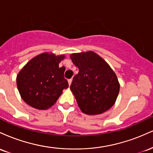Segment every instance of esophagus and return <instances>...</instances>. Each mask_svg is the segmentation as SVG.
I'll return each mask as SVG.
<instances>
[{
  "label": "esophagus",
  "mask_w": 153,
  "mask_h": 153,
  "mask_svg": "<svg viewBox=\"0 0 153 153\" xmlns=\"http://www.w3.org/2000/svg\"><path fill=\"white\" fill-rule=\"evenodd\" d=\"M72 81H73V79H69V80H68V84H69V85H71V83H72Z\"/></svg>",
  "instance_id": "esophagus-1"
}]
</instances>
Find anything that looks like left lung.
Returning <instances> with one entry per match:
<instances>
[{"label":"left lung","instance_id":"1","mask_svg":"<svg viewBox=\"0 0 153 153\" xmlns=\"http://www.w3.org/2000/svg\"><path fill=\"white\" fill-rule=\"evenodd\" d=\"M71 59L79 70L71 90L80 110L86 114L96 115L111 108L120 85L108 63L92 51L73 53Z\"/></svg>","mask_w":153,"mask_h":153}]
</instances>
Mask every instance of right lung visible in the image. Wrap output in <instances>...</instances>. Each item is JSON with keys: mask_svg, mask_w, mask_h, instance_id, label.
Instances as JSON below:
<instances>
[{"mask_svg": "<svg viewBox=\"0 0 153 153\" xmlns=\"http://www.w3.org/2000/svg\"><path fill=\"white\" fill-rule=\"evenodd\" d=\"M65 55L40 54L29 61L16 77V83L21 97L25 102L36 109L50 108L68 88L64 78L65 68L59 64Z\"/></svg>", "mask_w": 153, "mask_h": 153, "instance_id": "right-lung-1", "label": "right lung"}]
</instances>
